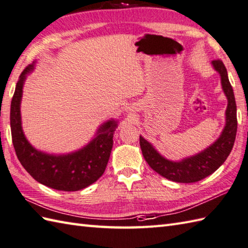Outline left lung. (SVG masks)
<instances>
[{"label":"left lung","mask_w":248,"mask_h":248,"mask_svg":"<svg viewBox=\"0 0 248 248\" xmlns=\"http://www.w3.org/2000/svg\"><path fill=\"white\" fill-rule=\"evenodd\" d=\"M211 64L219 75L221 89L228 103L225 112V126L219 137L199 153L180 160H170L140 136V148L146 163L161 176L178 183H194L215 172L225 163L234 144L237 121L233 90L224 63L216 60L212 61Z\"/></svg>","instance_id":"8db88e82"}]
</instances>
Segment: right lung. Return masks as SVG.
<instances>
[{
	"label": "right lung",
	"instance_id": "right-lung-1",
	"mask_svg": "<svg viewBox=\"0 0 248 248\" xmlns=\"http://www.w3.org/2000/svg\"><path fill=\"white\" fill-rule=\"evenodd\" d=\"M36 63L35 61L29 65L20 75L11 104V129L17 157L23 168L40 184L64 191L83 189L105 172L119 121L110 119L100 124L94 137L74 152L52 154L34 148L24 135L20 107L24 82Z\"/></svg>",
	"mask_w": 248,
	"mask_h": 248
}]
</instances>
